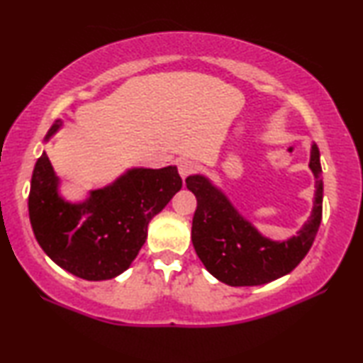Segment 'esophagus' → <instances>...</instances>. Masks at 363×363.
<instances>
[{
  "mask_svg": "<svg viewBox=\"0 0 363 363\" xmlns=\"http://www.w3.org/2000/svg\"><path fill=\"white\" fill-rule=\"evenodd\" d=\"M177 169H179V174L182 179H186L187 176H191L192 172L197 169V166H196V162L191 160H181L179 162H177Z\"/></svg>",
  "mask_w": 363,
  "mask_h": 363,
  "instance_id": "34e87169",
  "label": "esophagus"
}]
</instances>
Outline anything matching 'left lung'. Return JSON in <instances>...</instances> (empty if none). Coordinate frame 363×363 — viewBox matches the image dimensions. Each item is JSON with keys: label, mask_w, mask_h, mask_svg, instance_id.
<instances>
[{"label": "left lung", "mask_w": 363, "mask_h": 363, "mask_svg": "<svg viewBox=\"0 0 363 363\" xmlns=\"http://www.w3.org/2000/svg\"><path fill=\"white\" fill-rule=\"evenodd\" d=\"M319 156L318 145H313L309 161L315 177L313 213L298 235L284 242L263 237L207 177H187V189L197 199L192 243L208 273L228 286H258L274 281L298 267L313 247L323 218Z\"/></svg>", "instance_id": "8db88e82"}]
</instances>
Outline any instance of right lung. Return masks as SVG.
<instances>
[{"label": "right lung", "mask_w": 363, "mask_h": 363, "mask_svg": "<svg viewBox=\"0 0 363 363\" xmlns=\"http://www.w3.org/2000/svg\"><path fill=\"white\" fill-rule=\"evenodd\" d=\"M62 123L50 126L45 140ZM59 179L45 152L34 166L29 218L45 255L65 272L86 281H104L130 268L146 242L147 223L181 191L176 166L136 167L80 203L59 196Z\"/></svg>", "instance_id": "right-lung-1"}]
</instances>
